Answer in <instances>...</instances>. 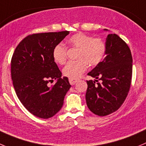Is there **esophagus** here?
I'll use <instances>...</instances> for the list:
<instances>
[{
    "instance_id": "1",
    "label": "esophagus",
    "mask_w": 146,
    "mask_h": 146,
    "mask_svg": "<svg viewBox=\"0 0 146 146\" xmlns=\"http://www.w3.org/2000/svg\"><path fill=\"white\" fill-rule=\"evenodd\" d=\"M78 81V79H76V78H69V82L71 85H74L76 82Z\"/></svg>"
}]
</instances>
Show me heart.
<instances>
[{
	"label": "heart",
	"mask_w": 146,
	"mask_h": 146,
	"mask_svg": "<svg viewBox=\"0 0 146 146\" xmlns=\"http://www.w3.org/2000/svg\"><path fill=\"white\" fill-rule=\"evenodd\" d=\"M70 48L78 49L77 60L70 61L64 67L62 73L65 76L70 78L79 77L90 66H96L105 57L107 45L104 39L99 37L92 38L84 33H78L68 39ZM68 48L62 43L57 44L53 49L54 60L60 65L66 62Z\"/></svg>",
	"instance_id": "heart-1"
}]
</instances>
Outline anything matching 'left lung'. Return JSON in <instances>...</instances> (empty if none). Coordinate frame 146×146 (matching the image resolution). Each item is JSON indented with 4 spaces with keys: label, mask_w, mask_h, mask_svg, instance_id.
Instances as JSON below:
<instances>
[{
    "label": "left lung",
    "mask_w": 146,
    "mask_h": 146,
    "mask_svg": "<svg viewBox=\"0 0 146 146\" xmlns=\"http://www.w3.org/2000/svg\"><path fill=\"white\" fill-rule=\"evenodd\" d=\"M106 45L104 60L88 73L96 80L87 81L86 94L88 109L101 117L116 111L122 106L130 91L133 74V58L126 42L118 35L110 34Z\"/></svg>",
    "instance_id": "8db88e82"
}]
</instances>
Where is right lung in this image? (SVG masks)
<instances>
[{"label":"right lung","mask_w":146,"mask_h":146,"mask_svg":"<svg viewBox=\"0 0 146 146\" xmlns=\"http://www.w3.org/2000/svg\"><path fill=\"white\" fill-rule=\"evenodd\" d=\"M68 31L29 35L18 44L11 64L15 92L24 107L35 116L48 119L62 108L71 87L62 78L52 56L53 49ZM54 80L55 84L50 85Z\"/></svg>","instance_id":"add662e5"}]
</instances>
